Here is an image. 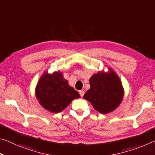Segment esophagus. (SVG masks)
Wrapping results in <instances>:
<instances>
[{"mask_svg":"<svg viewBox=\"0 0 155 155\" xmlns=\"http://www.w3.org/2000/svg\"><path fill=\"white\" fill-rule=\"evenodd\" d=\"M84 91L83 90H80L79 91V94L81 95V97H83V95H84Z\"/></svg>","mask_w":155,"mask_h":155,"instance_id":"1","label":"esophagus"}]
</instances>
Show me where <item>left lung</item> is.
<instances>
[{
    "label": "left lung",
    "instance_id": "1",
    "mask_svg": "<svg viewBox=\"0 0 155 155\" xmlns=\"http://www.w3.org/2000/svg\"><path fill=\"white\" fill-rule=\"evenodd\" d=\"M90 88L84 94L85 99L101 114L111 112L121 104L124 90L120 78L109 68L108 72L94 74L90 78Z\"/></svg>",
    "mask_w": 155,
    "mask_h": 155
}]
</instances>
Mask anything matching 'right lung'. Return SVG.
Wrapping results in <instances>:
<instances>
[{"instance_id": "obj_1", "label": "right lung", "mask_w": 155, "mask_h": 155, "mask_svg": "<svg viewBox=\"0 0 155 155\" xmlns=\"http://www.w3.org/2000/svg\"><path fill=\"white\" fill-rule=\"evenodd\" d=\"M35 94L39 104L53 113L63 111L72 100L80 97L60 72L44 73L36 85Z\"/></svg>"}]
</instances>
